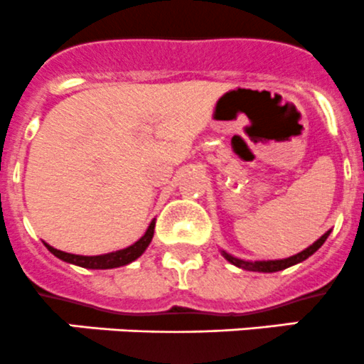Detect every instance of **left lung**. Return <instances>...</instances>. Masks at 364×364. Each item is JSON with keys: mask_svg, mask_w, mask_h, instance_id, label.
<instances>
[{"mask_svg": "<svg viewBox=\"0 0 364 364\" xmlns=\"http://www.w3.org/2000/svg\"><path fill=\"white\" fill-rule=\"evenodd\" d=\"M329 233H331V230H327V232L323 233L320 239H316L311 246H308L306 250L301 251V253L292 255V257H289V258H279V260H244V258H237V257H233V255L226 253L225 250H221V255L230 262V264L235 265V267H239V269H244V271L278 272V271H283V269L292 267V265L301 264V262H304L306 258L311 257V255L315 253V251L318 250L323 242H326V239L329 237Z\"/></svg>", "mask_w": 364, "mask_h": 364, "instance_id": "1", "label": "left lung"}]
</instances>
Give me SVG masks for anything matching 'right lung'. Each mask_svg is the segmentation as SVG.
Returning a JSON list of instances; mask_svg holds the SVG:
<instances>
[{
  "instance_id": "right-lung-1",
  "label": "right lung",
  "mask_w": 364,
  "mask_h": 364,
  "mask_svg": "<svg viewBox=\"0 0 364 364\" xmlns=\"http://www.w3.org/2000/svg\"><path fill=\"white\" fill-rule=\"evenodd\" d=\"M154 228H156V219H152V221H150L145 235H143L141 239L136 240L134 244H131L129 247H124V250H118V251H111V253H104V255H93V257L65 253V251H60V250H56V247L49 246L48 242H44V244L56 258L67 262V264L77 265V267H82V269H117V267H124V265H129L131 262L138 260V258L145 253L146 247H149L150 242H152Z\"/></svg>"
}]
</instances>
